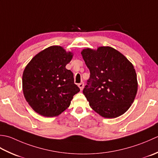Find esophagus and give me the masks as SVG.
I'll return each instance as SVG.
<instances>
[{
    "mask_svg": "<svg viewBox=\"0 0 158 158\" xmlns=\"http://www.w3.org/2000/svg\"><path fill=\"white\" fill-rule=\"evenodd\" d=\"M78 87H79L80 89L82 91V90L83 88H84V82H81V83L78 84Z\"/></svg>",
    "mask_w": 158,
    "mask_h": 158,
    "instance_id": "esophagus-1",
    "label": "esophagus"
}]
</instances>
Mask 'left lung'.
Listing matches in <instances>:
<instances>
[{
	"instance_id": "8db88e82",
	"label": "left lung",
	"mask_w": 158,
	"mask_h": 158,
	"mask_svg": "<svg viewBox=\"0 0 158 158\" xmlns=\"http://www.w3.org/2000/svg\"><path fill=\"white\" fill-rule=\"evenodd\" d=\"M82 56L90 71L83 93L93 110L105 118L124 114L136 97V73L121 52L109 46L84 49Z\"/></svg>"
}]
</instances>
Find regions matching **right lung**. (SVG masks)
I'll list each match as a JSON object with an SVG mask.
<instances>
[{
  "mask_svg": "<svg viewBox=\"0 0 158 158\" xmlns=\"http://www.w3.org/2000/svg\"><path fill=\"white\" fill-rule=\"evenodd\" d=\"M73 57L61 46L48 47L35 55L22 75L26 100L44 117L59 115L69 107L73 95L80 91L73 74L65 66Z\"/></svg>",
  "mask_w": 158,
  "mask_h": 158,
  "instance_id": "obj_1",
  "label": "right lung"
}]
</instances>
